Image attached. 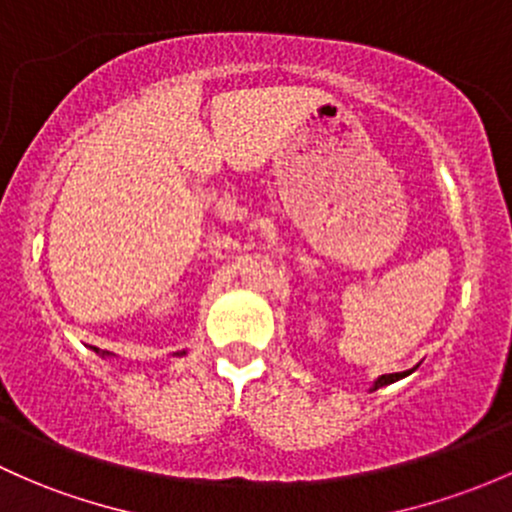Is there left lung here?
Returning a JSON list of instances; mask_svg holds the SVG:
<instances>
[{"label":"left lung","mask_w":512,"mask_h":512,"mask_svg":"<svg viewBox=\"0 0 512 512\" xmlns=\"http://www.w3.org/2000/svg\"><path fill=\"white\" fill-rule=\"evenodd\" d=\"M405 375H410V370H407V373H390V375H383V378H378V380H375L373 390H378V387H383V385H390V383H395V380L405 378Z\"/></svg>","instance_id":"8db88e82"}]
</instances>
